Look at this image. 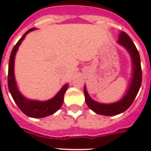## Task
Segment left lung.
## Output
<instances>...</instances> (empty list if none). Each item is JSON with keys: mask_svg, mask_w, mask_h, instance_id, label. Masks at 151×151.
<instances>
[{"mask_svg": "<svg viewBox=\"0 0 151 151\" xmlns=\"http://www.w3.org/2000/svg\"><path fill=\"white\" fill-rule=\"evenodd\" d=\"M117 43L122 46L129 52L132 59V78L129 81L125 94L117 102L112 103H101L92 99L87 92L86 86H84L85 102L88 106L95 113L104 116H114L122 114L132 105L137 96L142 83V70L140 57L133 41L126 33L121 31Z\"/></svg>", "mask_w": 151, "mask_h": 151, "instance_id": "1", "label": "left lung"}]
</instances>
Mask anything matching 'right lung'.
Segmentation results:
<instances>
[{
  "instance_id": "obj_1",
  "label": "right lung",
  "mask_w": 151,
  "mask_h": 151,
  "mask_svg": "<svg viewBox=\"0 0 151 151\" xmlns=\"http://www.w3.org/2000/svg\"><path fill=\"white\" fill-rule=\"evenodd\" d=\"M34 29H36V28H31L29 30H27L23 34V36L19 39V41L16 43V45L14 46V48L12 51L10 59H9V64H8V89H9V92H10L13 99L15 101V103L17 104L19 108L21 110V111L24 113L28 117H34V118H41V117H45L47 116L53 114L61 107L64 100V94H65L66 89L68 88L69 85L68 84L64 85L53 98L46 101L27 99V97H25L19 92V90L18 88L17 84H16V81H15V73H14L15 55L19 49V47L22 43V41L24 40L27 34Z\"/></svg>"
}]
</instances>
